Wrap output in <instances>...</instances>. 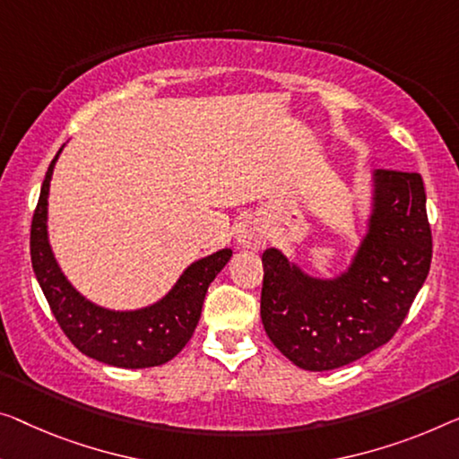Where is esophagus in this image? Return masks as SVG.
Instances as JSON below:
<instances>
[{"mask_svg": "<svg viewBox=\"0 0 459 459\" xmlns=\"http://www.w3.org/2000/svg\"><path fill=\"white\" fill-rule=\"evenodd\" d=\"M265 227L259 221H245L241 222V227L237 229V243L245 249H262L265 245Z\"/></svg>", "mask_w": 459, "mask_h": 459, "instance_id": "esophagus-1", "label": "esophagus"}]
</instances>
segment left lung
Here are the masks:
<instances>
[{"label":"left lung","instance_id":"obj_1","mask_svg":"<svg viewBox=\"0 0 459 459\" xmlns=\"http://www.w3.org/2000/svg\"><path fill=\"white\" fill-rule=\"evenodd\" d=\"M368 232L348 272L307 276L265 249L262 324L273 346L305 371H330L387 344L425 284L433 257L425 183L379 169Z\"/></svg>","mask_w":459,"mask_h":459}]
</instances>
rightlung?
<instances>
[{
  "label": "right lung",
  "instance_id": "right-lung-1",
  "mask_svg": "<svg viewBox=\"0 0 459 459\" xmlns=\"http://www.w3.org/2000/svg\"><path fill=\"white\" fill-rule=\"evenodd\" d=\"M59 152L47 169L30 227L32 270L47 303L65 336L86 357L121 368L162 365L177 357L194 336L208 286L227 265L232 251H216L191 264L173 290L146 309L111 311L91 303L61 273L47 237V195Z\"/></svg>",
  "mask_w": 459,
  "mask_h": 459
}]
</instances>
